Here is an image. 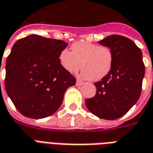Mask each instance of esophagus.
Instances as JSON below:
<instances>
[{
	"instance_id": "34e87169",
	"label": "esophagus",
	"mask_w": 153,
	"mask_h": 153,
	"mask_svg": "<svg viewBox=\"0 0 153 153\" xmlns=\"http://www.w3.org/2000/svg\"><path fill=\"white\" fill-rule=\"evenodd\" d=\"M76 84L78 85V86H81V85H83V82L80 81V80H77Z\"/></svg>"
}]
</instances>
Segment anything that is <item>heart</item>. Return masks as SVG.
Wrapping results in <instances>:
<instances>
[{
	"label": "heart",
	"mask_w": 153,
	"mask_h": 153,
	"mask_svg": "<svg viewBox=\"0 0 153 153\" xmlns=\"http://www.w3.org/2000/svg\"><path fill=\"white\" fill-rule=\"evenodd\" d=\"M59 61L67 72L76 74L81 67L83 78L97 81L110 72L113 56L109 47L89 42H77L71 45V52L67 49L60 51Z\"/></svg>",
	"instance_id": "heart-1"
}]
</instances>
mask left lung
I'll list each match as a JSON object with an SVG mask.
<instances>
[{"label":"left lung","mask_w":153,"mask_h":153,"mask_svg":"<svg viewBox=\"0 0 153 153\" xmlns=\"http://www.w3.org/2000/svg\"><path fill=\"white\" fill-rule=\"evenodd\" d=\"M112 52L111 69L101 81L94 83L95 96L85 104L97 117L113 120L128 112L137 102L142 91L145 65L140 48L129 38L111 35L99 42Z\"/></svg>","instance_id":"8db88e82"}]
</instances>
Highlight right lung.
I'll list each match as a JSON object with an SVG mask.
<instances>
[{
  "instance_id": "add662e5",
  "label": "right lung",
  "mask_w": 153,
  "mask_h": 153,
  "mask_svg": "<svg viewBox=\"0 0 153 153\" xmlns=\"http://www.w3.org/2000/svg\"><path fill=\"white\" fill-rule=\"evenodd\" d=\"M64 41L32 34L18 40L5 62V87L12 102L28 118L52 115L63 102L75 78L61 67Z\"/></svg>"
}]
</instances>
